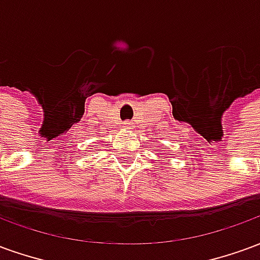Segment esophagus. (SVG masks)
<instances>
[{
	"label": "esophagus",
	"instance_id": "esophagus-1",
	"mask_svg": "<svg viewBox=\"0 0 260 260\" xmlns=\"http://www.w3.org/2000/svg\"><path fill=\"white\" fill-rule=\"evenodd\" d=\"M122 126H124L125 129H132V128H134V124H132L131 121H125L124 124H122Z\"/></svg>",
	"mask_w": 260,
	"mask_h": 260
}]
</instances>
